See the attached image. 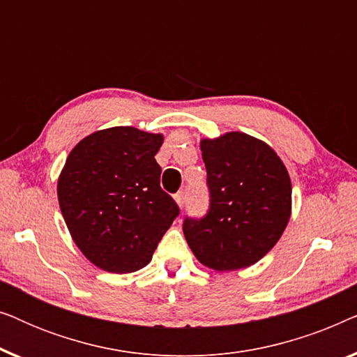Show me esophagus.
Returning a JSON list of instances; mask_svg holds the SVG:
<instances>
[{
  "label": "esophagus",
  "mask_w": 357,
  "mask_h": 357,
  "mask_svg": "<svg viewBox=\"0 0 357 357\" xmlns=\"http://www.w3.org/2000/svg\"><path fill=\"white\" fill-rule=\"evenodd\" d=\"M174 199H175V203H177L180 208H182V206H183V203H185V192H178V193H175V195H174Z\"/></svg>",
  "instance_id": "34e87169"
}]
</instances>
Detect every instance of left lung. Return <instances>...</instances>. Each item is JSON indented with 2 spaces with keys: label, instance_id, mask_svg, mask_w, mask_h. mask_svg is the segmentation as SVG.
Instances as JSON below:
<instances>
[{
  "label": "left lung",
  "instance_id": "left-lung-1",
  "mask_svg": "<svg viewBox=\"0 0 357 357\" xmlns=\"http://www.w3.org/2000/svg\"><path fill=\"white\" fill-rule=\"evenodd\" d=\"M211 206L185 219L183 236L197 260L216 271L255 265L280 241L292 211L284 162L265 141L242 131L199 139Z\"/></svg>",
  "mask_w": 357,
  "mask_h": 357
}]
</instances>
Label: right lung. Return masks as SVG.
<instances>
[{"mask_svg": "<svg viewBox=\"0 0 357 357\" xmlns=\"http://www.w3.org/2000/svg\"><path fill=\"white\" fill-rule=\"evenodd\" d=\"M162 143V133L112 126L87 135L68 154L58 203L73 242L100 270L144 268L177 218L154 159Z\"/></svg>", "mask_w": 357, "mask_h": 357, "instance_id": "add662e5", "label": "right lung"}]
</instances>
